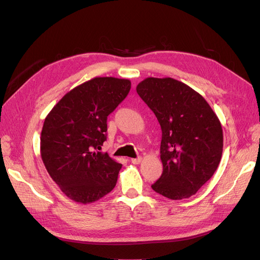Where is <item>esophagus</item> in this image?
I'll list each match as a JSON object with an SVG mask.
<instances>
[{
	"instance_id": "esophagus-1",
	"label": "esophagus",
	"mask_w": 260,
	"mask_h": 260,
	"mask_svg": "<svg viewBox=\"0 0 260 260\" xmlns=\"http://www.w3.org/2000/svg\"><path fill=\"white\" fill-rule=\"evenodd\" d=\"M141 161H142V157H137V158H131V162H132V164L138 165V164H140Z\"/></svg>"
}]
</instances>
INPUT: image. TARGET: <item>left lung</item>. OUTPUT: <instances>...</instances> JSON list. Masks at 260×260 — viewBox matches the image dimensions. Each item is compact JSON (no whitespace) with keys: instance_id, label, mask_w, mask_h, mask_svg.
Listing matches in <instances>:
<instances>
[{"instance_id":"obj_1","label":"left lung","mask_w":260,"mask_h":260,"mask_svg":"<svg viewBox=\"0 0 260 260\" xmlns=\"http://www.w3.org/2000/svg\"><path fill=\"white\" fill-rule=\"evenodd\" d=\"M137 92L161 128L162 174L152 188L170 200L190 198L218 168L221 123L200 93L172 78H146Z\"/></svg>"}]
</instances>
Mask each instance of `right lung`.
<instances>
[{"mask_svg":"<svg viewBox=\"0 0 260 260\" xmlns=\"http://www.w3.org/2000/svg\"><path fill=\"white\" fill-rule=\"evenodd\" d=\"M131 82L96 77L66 93L45 117L40 138L44 166L61 192L77 203L104 198L122 165L100 152L107 116L128 95Z\"/></svg>","mask_w":260,"mask_h":260,"instance_id":"add662e5","label":"right lung"}]
</instances>
